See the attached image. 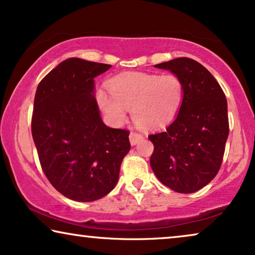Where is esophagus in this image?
I'll return each mask as SVG.
<instances>
[{
    "label": "esophagus",
    "instance_id": "obj_1",
    "mask_svg": "<svg viewBox=\"0 0 255 255\" xmlns=\"http://www.w3.org/2000/svg\"><path fill=\"white\" fill-rule=\"evenodd\" d=\"M130 142H131V145L132 146H134V145H137L139 141L140 140H142V139H144V137H142L141 134H139V133H135V132H131L130 133Z\"/></svg>",
    "mask_w": 255,
    "mask_h": 255
}]
</instances>
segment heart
<instances>
[{"instance_id":"b5f03b06","label":"heart","mask_w":255,"mask_h":255,"mask_svg":"<svg viewBox=\"0 0 255 255\" xmlns=\"http://www.w3.org/2000/svg\"><path fill=\"white\" fill-rule=\"evenodd\" d=\"M111 96L103 90L96 94L97 103L114 124L127 120L131 110L133 123L144 130H154L175 117L183 100V83L175 74L130 72L108 81Z\"/></svg>"}]
</instances>
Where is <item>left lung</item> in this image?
I'll list each match as a JSON object with an SVG mask.
<instances>
[{
    "instance_id": "1",
    "label": "left lung",
    "mask_w": 255,
    "mask_h": 255,
    "mask_svg": "<svg viewBox=\"0 0 255 255\" xmlns=\"http://www.w3.org/2000/svg\"><path fill=\"white\" fill-rule=\"evenodd\" d=\"M183 83V100L172 124L149 134L151 167L160 182L181 194L200 190L217 175L229 137L228 102L210 72L189 58L155 65Z\"/></svg>"
}]
</instances>
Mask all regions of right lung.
Returning a JSON list of instances; mask_svg holds the SVG:
<instances>
[{
    "label": "right lung",
    "instance_id": "1",
    "mask_svg": "<svg viewBox=\"0 0 255 255\" xmlns=\"http://www.w3.org/2000/svg\"><path fill=\"white\" fill-rule=\"evenodd\" d=\"M111 65L69 58L38 85L31 131L45 175L64 196L102 198L116 186L128 134L103 123L95 99L96 76Z\"/></svg>",
    "mask_w": 255,
    "mask_h": 255
}]
</instances>
